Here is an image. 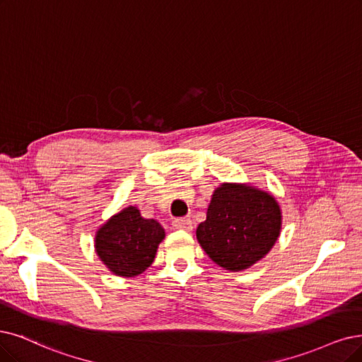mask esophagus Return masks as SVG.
<instances>
[{
  "label": "esophagus",
  "instance_id": "obj_1",
  "mask_svg": "<svg viewBox=\"0 0 362 362\" xmlns=\"http://www.w3.org/2000/svg\"><path fill=\"white\" fill-rule=\"evenodd\" d=\"M173 226L177 230L191 231L192 230V221L189 218H177L173 221Z\"/></svg>",
  "mask_w": 362,
  "mask_h": 362
}]
</instances>
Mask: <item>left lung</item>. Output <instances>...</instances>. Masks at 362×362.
Here are the masks:
<instances>
[{"instance_id":"1","label":"left lung","mask_w":362,"mask_h":362,"mask_svg":"<svg viewBox=\"0 0 362 362\" xmlns=\"http://www.w3.org/2000/svg\"><path fill=\"white\" fill-rule=\"evenodd\" d=\"M280 225L282 213L270 194L246 185L223 183L211 197L197 238L218 265L240 272L269 253Z\"/></svg>"}]
</instances>
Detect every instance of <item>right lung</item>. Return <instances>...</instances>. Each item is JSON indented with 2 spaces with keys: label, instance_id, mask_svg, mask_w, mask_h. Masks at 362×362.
<instances>
[{
  "label": "right lung",
  "instance_id": "1",
  "mask_svg": "<svg viewBox=\"0 0 362 362\" xmlns=\"http://www.w3.org/2000/svg\"><path fill=\"white\" fill-rule=\"evenodd\" d=\"M164 237L165 233L159 222L144 219L137 207L129 206L98 230L95 249L112 273L134 277L151 267Z\"/></svg>",
  "mask_w": 362,
  "mask_h": 362
}]
</instances>
